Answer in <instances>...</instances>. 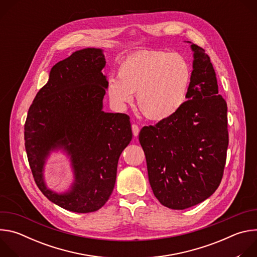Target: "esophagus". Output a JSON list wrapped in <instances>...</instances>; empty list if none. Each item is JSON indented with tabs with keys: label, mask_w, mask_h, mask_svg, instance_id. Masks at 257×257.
Returning <instances> with one entry per match:
<instances>
[{
	"label": "esophagus",
	"mask_w": 257,
	"mask_h": 257,
	"mask_svg": "<svg viewBox=\"0 0 257 257\" xmlns=\"http://www.w3.org/2000/svg\"><path fill=\"white\" fill-rule=\"evenodd\" d=\"M132 131H133V135L134 136H138V134H139V127H138V125L133 124L132 125Z\"/></svg>",
	"instance_id": "34e87169"
}]
</instances>
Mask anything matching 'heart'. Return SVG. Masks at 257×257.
Here are the masks:
<instances>
[{
  "label": "heart",
  "instance_id": "b5f03b06",
  "mask_svg": "<svg viewBox=\"0 0 257 257\" xmlns=\"http://www.w3.org/2000/svg\"><path fill=\"white\" fill-rule=\"evenodd\" d=\"M118 79L109 77L106 93L115 106L123 108L136 101L142 115L162 121L184 105L191 82L187 61L177 54L143 50L126 57L118 66Z\"/></svg>",
  "mask_w": 257,
  "mask_h": 257
}]
</instances>
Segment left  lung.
<instances>
[{"label": "left lung", "mask_w": 257, "mask_h": 257, "mask_svg": "<svg viewBox=\"0 0 257 257\" xmlns=\"http://www.w3.org/2000/svg\"><path fill=\"white\" fill-rule=\"evenodd\" d=\"M193 71L187 100L174 116L139 132L155 196L172 209L208 198L221 184L229 144L228 106L204 50L191 45Z\"/></svg>", "instance_id": "1"}]
</instances>
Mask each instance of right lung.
Segmentation results:
<instances>
[{
  "label": "right lung",
  "instance_id": "right-lung-1",
  "mask_svg": "<svg viewBox=\"0 0 257 257\" xmlns=\"http://www.w3.org/2000/svg\"><path fill=\"white\" fill-rule=\"evenodd\" d=\"M99 49H84L57 63L35 95L24 125L25 150L35 184L57 205L74 212L98 210L112 194L120 155L132 139L130 117L104 113L106 78ZM57 146L71 156L76 183L66 195L46 189L44 159Z\"/></svg>",
  "mask_w": 257,
  "mask_h": 257
}]
</instances>
